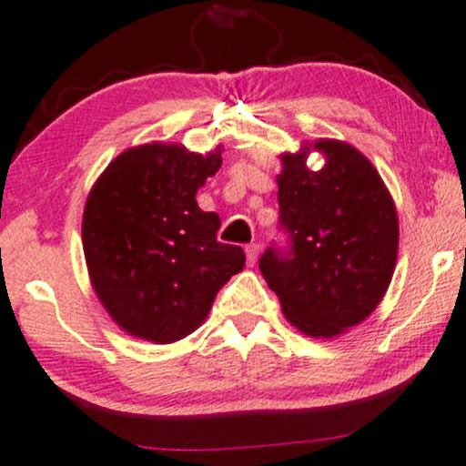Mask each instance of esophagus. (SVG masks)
<instances>
[{"instance_id":"1","label":"esophagus","mask_w":466,"mask_h":466,"mask_svg":"<svg viewBox=\"0 0 466 466\" xmlns=\"http://www.w3.org/2000/svg\"><path fill=\"white\" fill-rule=\"evenodd\" d=\"M245 253H247V264H249V267H253V264L258 262V256H260V245H258V243L247 245L245 247Z\"/></svg>"}]
</instances>
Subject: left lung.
<instances>
[{"mask_svg":"<svg viewBox=\"0 0 466 466\" xmlns=\"http://www.w3.org/2000/svg\"><path fill=\"white\" fill-rule=\"evenodd\" d=\"M311 149L326 157L320 170L307 167ZM279 158V221L292 247L264 251L260 270L294 329L338 338L361 325L391 284L396 204L370 158L346 141H305Z\"/></svg>","mask_w":466,"mask_h":466,"instance_id":"left-lung-1","label":"left lung"}]
</instances>
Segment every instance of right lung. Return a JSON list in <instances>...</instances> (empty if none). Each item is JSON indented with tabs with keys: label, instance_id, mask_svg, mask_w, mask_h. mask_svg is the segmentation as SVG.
I'll return each instance as SVG.
<instances>
[{
	"label": "right lung",
	"instance_id": "obj_1",
	"mask_svg": "<svg viewBox=\"0 0 466 466\" xmlns=\"http://www.w3.org/2000/svg\"><path fill=\"white\" fill-rule=\"evenodd\" d=\"M221 161V146L199 155L152 141L117 155L92 185L81 221L87 273L111 320L133 338H187L243 270L245 251L219 243V215L196 202Z\"/></svg>",
	"mask_w": 466,
	"mask_h": 466
}]
</instances>
